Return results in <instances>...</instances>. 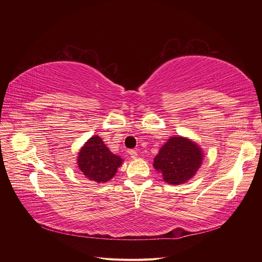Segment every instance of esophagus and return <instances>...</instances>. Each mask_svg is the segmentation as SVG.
Listing matches in <instances>:
<instances>
[{
  "mask_svg": "<svg viewBox=\"0 0 262 262\" xmlns=\"http://www.w3.org/2000/svg\"><path fill=\"white\" fill-rule=\"evenodd\" d=\"M128 153H129L130 157H132L133 159H136L137 157H138V153H137L135 149H129V152H128Z\"/></svg>",
  "mask_w": 262,
  "mask_h": 262,
  "instance_id": "obj_1",
  "label": "esophagus"
}]
</instances>
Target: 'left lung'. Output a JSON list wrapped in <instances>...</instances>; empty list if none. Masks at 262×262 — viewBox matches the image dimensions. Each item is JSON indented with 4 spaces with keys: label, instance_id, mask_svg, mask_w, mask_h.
<instances>
[{
    "label": "left lung",
    "instance_id": "1",
    "mask_svg": "<svg viewBox=\"0 0 262 262\" xmlns=\"http://www.w3.org/2000/svg\"><path fill=\"white\" fill-rule=\"evenodd\" d=\"M202 159L199 145L183 137H172L154 158V167L161 172L164 182L180 185L195 174Z\"/></svg>",
    "mask_w": 262,
    "mask_h": 262
}]
</instances>
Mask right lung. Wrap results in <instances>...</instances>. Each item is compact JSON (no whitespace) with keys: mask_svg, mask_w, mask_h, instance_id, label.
Here are the masks:
<instances>
[{"mask_svg":"<svg viewBox=\"0 0 262 262\" xmlns=\"http://www.w3.org/2000/svg\"><path fill=\"white\" fill-rule=\"evenodd\" d=\"M77 163L86 177L100 184L112 180L121 166L122 159L110 152L101 137L93 136L81 147Z\"/></svg>","mask_w":262,"mask_h":262,"instance_id":"right-lung-1","label":"right lung"}]
</instances>
